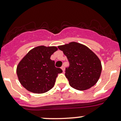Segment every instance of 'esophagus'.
<instances>
[{"label": "esophagus", "mask_w": 121, "mask_h": 121, "mask_svg": "<svg viewBox=\"0 0 121 121\" xmlns=\"http://www.w3.org/2000/svg\"><path fill=\"white\" fill-rule=\"evenodd\" d=\"M61 68L62 69V70H63V72H64V71H65V67H64V66H62L61 67Z\"/></svg>", "instance_id": "esophagus-1"}]
</instances>
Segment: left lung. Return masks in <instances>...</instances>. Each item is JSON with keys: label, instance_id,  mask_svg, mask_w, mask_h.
Returning <instances> with one entry per match:
<instances>
[{"label": "left lung", "instance_id": "obj_1", "mask_svg": "<svg viewBox=\"0 0 121 121\" xmlns=\"http://www.w3.org/2000/svg\"><path fill=\"white\" fill-rule=\"evenodd\" d=\"M67 56L69 66L65 75L71 87L84 91L93 86L98 81L102 71L101 62L98 56L85 45L70 42L58 46Z\"/></svg>", "mask_w": 121, "mask_h": 121}]
</instances>
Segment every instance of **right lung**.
I'll use <instances>...</instances> for the list:
<instances>
[{"label":"right lung","instance_id":"obj_1","mask_svg":"<svg viewBox=\"0 0 121 121\" xmlns=\"http://www.w3.org/2000/svg\"><path fill=\"white\" fill-rule=\"evenodd\" d=\"M58 50L56 46L35 47L20 60L16 68L19 82L27 90L43 94L53 87L58 74L63 72L55 67L50 57Z\"/></svg>","mask_w":121,"mask_h":121}]
</instances>
